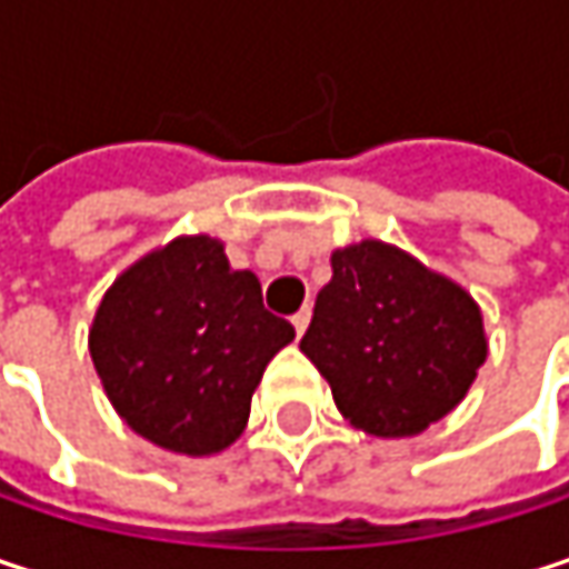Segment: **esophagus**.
I'll return each mask as SVG.
<instances>
[{
	"mask_svg": "<svg viewBox=\"0 0 569 569\" xmlns=\"http://www.w3.org/2000/svg\"><path fill=\"white\" fill-rule=\"evenodd\" d=\"M309 316H312V309L309 306H302L296 316H292V326H296V336H302L306 332V326H309Z\"/></svg>",
	"mask_w": 569,
	"mask_h": 569,
	"instance_id": "esophagus-1",
	"label": "esophagus"
}]
</instances>
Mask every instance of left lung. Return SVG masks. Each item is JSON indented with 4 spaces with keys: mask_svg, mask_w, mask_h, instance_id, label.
Here are the masks:
<instances>
[{
    "mask_svg": "<svg viewBox=\"0 0 569 569\" xmlns=\"http://www.w3.org/2000/svg\"><path fill=\"white\" fill-rule=\"evenodd\" d=\"M299 349L336 408L379 438H411L445 418L488 359L471 292L382 240L332 253Z\"/></svg>",
    "mask_w": 569,
    "mask_h": 569,
    "instance_id": "1",
    "label": "left lung"
}]
</instances>
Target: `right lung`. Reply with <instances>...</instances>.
I'll list each match as a JSON object with an SVG mask.
<instances>
[{"label":"right lung","mask_w":569,"mask_h":569,"mask_svg":"<svg viewBox=\"0 0 569 569\" xmlns=\"http://www.w3.org/2000/svg\"><path fill=\"white\" fill-rule=\"evenodd\" d=\"M292 326L263 309L250 270H230L223 243L197 233L141 257L104 292L88 352L114 411L173 455L230 448L270 359Z\"/></svg>","instance_id":"add662e5"}]
</instances>
